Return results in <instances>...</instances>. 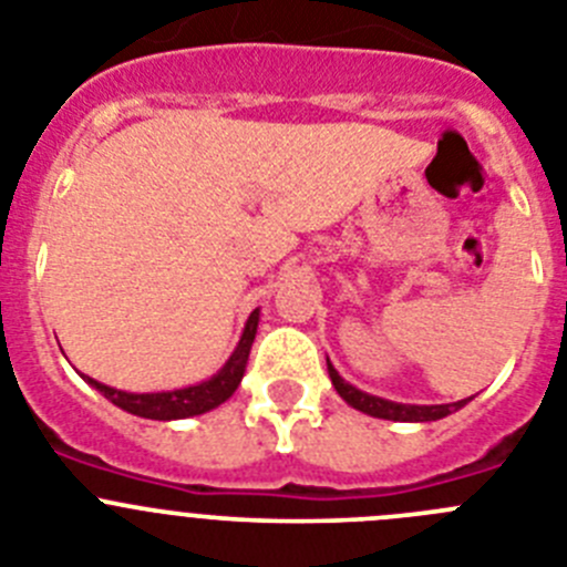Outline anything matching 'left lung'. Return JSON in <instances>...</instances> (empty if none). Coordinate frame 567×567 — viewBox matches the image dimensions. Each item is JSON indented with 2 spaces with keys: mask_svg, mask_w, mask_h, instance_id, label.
Here are the masks:
<instances>
[{
  "mask_svg": "<svg viewBox=\"0 0 567 567\" xmlns=\"http://www.w3.org/2000/svg\"><path fill=\"white\" fill-rule=\"evenodd\" d=\"M327 369L329 378H332L334 392L346 400V403L358 409V412L369 414V417H380V420H394V423H432V420H443L449 414H454L457 409H463L471 398L457 400V403H443V405H414V403H394V400L378 398V394L360 392L358 385L346 383L343 378L338 374L332 363L327 358Z\"/></svg>",
  "mask_w": 567,
  "mask_h": 567,
  "instance_id": "obj_1",
  "label": "left lung"
}]
</instances>
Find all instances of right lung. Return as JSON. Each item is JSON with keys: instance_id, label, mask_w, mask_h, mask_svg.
I'll return each mask as SVG.
<instances>
[{"instance_id": "right-lung-1", "label": "right lung", "mask_w": 567, "mask_h": 567, "mask_svg": "<svg viewBox=\"0 0 567 567\" xmlns=\"http://www.w3.org/2000/svg\"><path fill=\"white\" fill-rule=\"evenodd\" d=\"M258 320H260V309H255V312L247 318V327H244V332H240L238 346H235V352L229 354L227 363H224L213 378L202 380V383H195V385H184V389H173V392H122V389L99 383V380L87 378V374H82V378L87 380L96 392H102L110 403L124 409V412L135 414V417L184 420V417H195V414L213 412L215 405H221L224 400L233 398L240 378H244V372H247L249 349H252L255 332H258Z\"/></svg>"}]
</instances>
